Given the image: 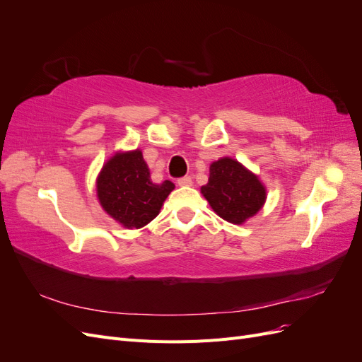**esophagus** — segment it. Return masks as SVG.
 <instances>
[{
  "instance_id": "1",
  "label": "esophagus",
  "mask_w": 362,
  "mask_h": 362,
  "mask_svg": "<svg viewBox=\"0 0 362 362\" xmlns=\"http://www.w3.org/2000/svg\"><path fill=\"white\" fill-rule=\"evenodd\" d=\"M178 185H181V187H189V185H193V180L192 177H182L178 180Z\"/></svg>"
}]
</instances>
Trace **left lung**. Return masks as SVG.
Instances as JSON below:
<instances>
[{"instance_id": "left-lung-1", "label": "left lung", "mask_w": 362, "mask_h": 362, "mask_svg": "<svg viewBox=\"0 0 362 362\" xmlns=\"http://www.w3.org/2000/svg\"><path fill=\"white\" fill-rule=\"evenodd\" d=\"M201 192L218 216L235 225L257 214L266 201L264 185L255 175L228 157L211 164Z\"/></svg>"}]
</instances>
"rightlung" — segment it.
Segmentation results:
<instances>
[{"mask_svg": "<svg viewBox=\"0 0 362 362\" xmlns=\"http://www.w3.org/2000/svg\"><path fill=\"white\" fill-rule=\"evenodd\" d=\"M175 189L172 181L154 184L140 151L116 154L107 161L98 178V199L107 214L125 228L149 223Z\"/></svg>", "mask_w": 362, "mask_h": 362, "instance_id": "add662e5", "label": "right lung"}]
</instances>
